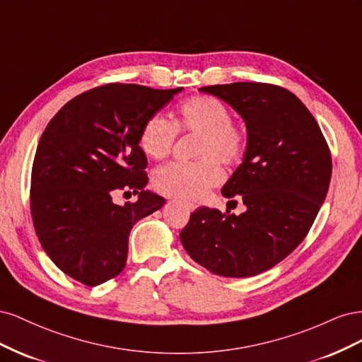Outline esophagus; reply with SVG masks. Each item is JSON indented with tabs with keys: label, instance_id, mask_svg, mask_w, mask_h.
I'll list each match as a JSON object with an SVG mask.
<instances>
[{
	"label": "esophagus",
	"instance_id": "1",
	"mask_svg": "<svg viewBox=\"0 0 362 362\" xmlns=\"http://www.w3.org/2000/svg\"><path fill=\"white\" fill-rule=\"evenodd\" d=\"M182 205H184L185 208H187V210H189V211H194V210H196V208H198V205H196V204H193V202H182Z\"/></svg>",
	"mask_w": 362,
	"mask_h": 362
}]
</instances>
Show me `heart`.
I'll list each match as a JSON object with an SVG mask.
<instances>
[{
	"label": "heart",
	"mask_w": 362,
	"mask_h": 362,
	"mask_svg": "<svg viewBox=\"0 0 362 362\" xmlns=\"http://www.w3.org/2000/svg\"><path fill=\"white\" fill-rule=\"evenodd\" d=\"M181 134L198 136L190 163H168L154 173L157 192L172 198L194 201L223 180L221 160L234 166L246 151V133L231 119L229 108L217 98L192 96L180 104L175 122L161 113L151 115L139 134L140 148L154 160L166 158Z\"/></svg>",
	"instance_id": "1"
}]
</instances>
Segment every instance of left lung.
<instances>
[{"instance_id": "8db88e82", "label": "left lung", "mask_w": 362, "mask_h": 362, "mask_svg": "<svg viewBox=\"0 0 362 362\" xmlns=\"http://www.w3.org/2000/svg\"><path fill=\"white\" fill-rule=\"evenodd\" d=\"M199 90L245 119L246 154L222 194L243 201L247 210L235 216L198 208L181 243L214 275L255 276L288 257L310 233L329 189L331 149L308 108L281 86L249 81Z\"/></svg>"}]
</instances>
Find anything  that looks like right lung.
<instances>
[{
	"instance_id": "1",
	"label": "right lung",
	"mask_w": 362,
	"mask_h": 362,
	"mask_svg": "<svg viewBox=\"0 0 362 362\" xmlns=\"http://www.w3.org/2000/svg\"><path fill=\"white\" fill-rule=\"evenodd\" d=\"M180 90L98 86L64 104L43 131L31 169L33 225L54 264L84 286L124 270L131 229L166 202L145 190L139 134ZM117 191L139 198L120 207L111 199Z\"/></svg>"
}]
</instances>
